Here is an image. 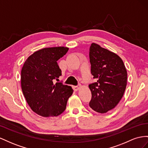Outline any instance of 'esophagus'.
<instances>
[{
    "instance_id": "obj_1",
    "label": "esophagus",
    "mask_w": 148,
    "mask_h": 148,
    "mask_svg": "<svg viewBox=\"0 0 148 148\" xmlns=\"http://www.w3.org/2000/svg\"><path fill=\"white\" fill-rule=\"evenodd\" d=\"M81 88V86H74L73 87V89L74 91H77L79 90V88Z\"/></svg>"
}]
</instances>
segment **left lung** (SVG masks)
I'll use <instances>...</instances> for the list:
<instances>
[{
	"label": "left lung",
	"instance_id": "8db88e82",
	"mask_svg": "<svg viewBox=\"0 0 148 148\" xmlns=\"http://www.w3.org/2000/svg\"><path fill=\"white\" fill-rule=\"evenodd\" d=\"M91 73L96 82L89 84L90 108L100 113L111 111L123 97L127 84V71L121 58L97 44H91Z\"/></svg>",
	"mask_w": 148,
	"mask_h": 148
}]
</instances>
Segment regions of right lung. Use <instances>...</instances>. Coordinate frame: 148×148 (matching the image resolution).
<instances>
[{"mask_svg":"<svg viewBox=\"0 0 148 148\" xmlns=\"http://www.w3.org/2000/svg\"><path fill=\"white\" fill-rule=\"evenodd\" d=\"M69 48H45L36 51L25 61L21 71V86L29 107L44 117L57 116L65 110L73 93L71 86L53 83L61 75L57 61Z\"/></svg>","mask_w":148,"mask_h":148,"instance_id":"1","label":"right lung"}]
</instances>
